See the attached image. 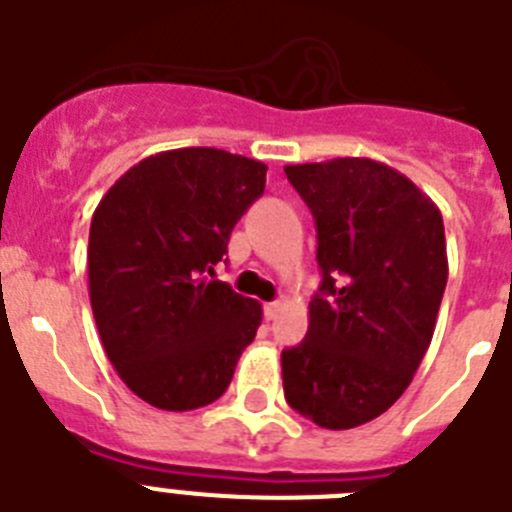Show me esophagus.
<instances>
[{
	"mask_svg": "<svg viewBox=\"0 0 512 512\" xmlns=\"http://www.w3.org/2000/svg\"><path fill=\"white\" fill-rule=\"evenodd\" d=\"M279 307H282V305H279V302H266V305H264V318H266V320H274V318H277V315H279Z\"/></svg>",
	"mask_w": 512,
	"mask_h": 512,
	"instance_id": "34e87169",
	"label": "esophagus"
}]
</instances>
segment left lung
Segmentation results:
<instances>
[{
	"label": "left lung",
	"instance_id": "8db88e82",
	"mask_svg": "<svg viewBox=\"0 0 512 512\" xmlns=\"http://www.w3.org/2000/svg\"><path fill=\"white\" fill-rule=\"evenodd\" d=\"M284 174L315 217L323 271L305 341L282 351L284 397L320 428L346 431L392 408L431 346L449 277L443 217L372 158Z\"/></svg>",
	"mask_w": 512,
	"mask_h": 512
}]
</instances>
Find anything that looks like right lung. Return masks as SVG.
Wrapping results in <instances>:
<instances>
[{"instance_id": "1", "label": "right lung", "mask_w": 512, "mask_h": 512, "mask_svg": "<svg viewBox=\"0 0 512 512\" xmlns=\"http://www.w3.org/2000/svg\"><path fill=\"white\" fill-rule=\"evenodd\" d=\"M266 187V166L217 148L143 158L89 228V300L104 354L130 390L171 413L228 390L261 305L207 279Z\"/></svg>"}]
</instances>
